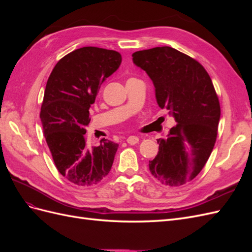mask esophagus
Segmentation results:
<instances>
[{
  "mask_svg": "<svg viewBox=\"0 0 252 252\" xmlns=\"http://www.w3.org/2000/svg\"><path fill=\"white\" fill-rule=\"evenodd\" d=\"M126 141H127V143L129 145H134L136 143H139L140 139L138 138V136H135V135H130V136H128Z\"/></svg>",
  "mask_w": 252,
  "mask_h": 252,
  "instance_id": "1",
  "label": "esophagus"
}]
</instances>
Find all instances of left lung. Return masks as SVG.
<instances>
[{"instance_id": "1", "label": "left lung", "mask_w": 252, "mask_h": 252, "mask_svg": "<svg viewBox=\"0 0 252 252\" xmlns=\"http://www.w3.org/2000/svg\"><path fill=\"white\" fill-rule=\"evenodd\" d=\"M132 61L154 83L158 105L177 122L158 140L149 170L162 184L181 186L201 172L215 146L220 117L215 87L197 61L168 46L136 51Z\"/></svg>"}]
</instances>
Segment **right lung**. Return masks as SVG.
<instances>
[{"label": "right lung", "mask_w": 252, "mask_h": 252, "mask_svg": "<svg viewBox=\"0 0 252 252\" xmlns=\"http://www.w3.org/2000/svg\"><path fill=\"white\" fill-rule=\"evenodd\" d=\"M121 63L118 51L83 47L61 59L48 78L40 113L43 131L57 169L74 185H96L111 169L119 144L102 139L90 147L85 133L101 84Z\"/></svg>", "instance_id": "obj_1"}]
</instances>
